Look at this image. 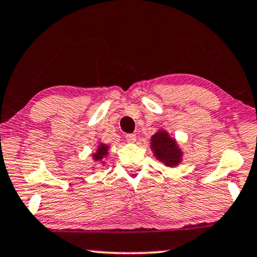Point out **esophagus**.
<instances>
[{
    "instance_id": "obj_1",
    "label": "esophagus",
    "mask_w": 257,
    "mask_h": 257,
    "mask_svg": "<svg viewBox=\"0 0 257 257\" xmlns=\"http://www.w3.org/2000/svg\"><path fill=\"white\" fill-rule=\"evenodd\" d=\"M126 140H127L128 143H136L137 135H135V133H130V135H126Z\"/></svg>"
}]
</instances>
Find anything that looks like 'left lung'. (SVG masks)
<instances>
[{"instance_id":"obj_1","label":"left lung","mask_w":257,"mask_h":257,"mask_svg":"<svg viewBox=\"0 0 257 257\" xmlns=\"http://www.w3.org/2000/svg\"><path fill=\"white\" fill-rule=\"evenodd\" d=\"M152 147L155 156H158L160 161L166 166L175 167L181 161L182 153L178 150L176 143L165 131H160L152 137Z\"/></svg>"}]
</instances>
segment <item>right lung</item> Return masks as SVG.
Here are the masks:
<instances>
[{"label": "right lung", "instance_id": "right-lung-1", "mask_svg": "<svg viewBox=\"0 0 257 257\" xmlns=\"http://www.w3.org/2000/svg\"><path fill=\"white\" fill-rule=\"evenodd\" d=\"M106 154H107V146L106 145L101 144V146L98 147L97 152L94 154V159L96 160V161H98V160H102Z\"/></svg>", "mask_w": 257, "mask_h": 257}]
</instances>
